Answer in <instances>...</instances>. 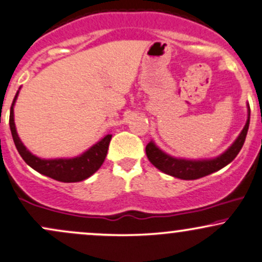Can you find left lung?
<instances>
[{
    "mask_svg": "<svg viewBox=\"0 0 262 262\" xmlns=\"http://www.w3.org/2000/svg\"><path fill=\"white\" fill-rule=\"evenodd\" d=\"M249 124H250V106L248 104V119L245 126L235 141L226 149L222 155L214 157L210 159H186V158H177L164 150L159 148L157 144L150 141L146 146V155L149 162L157 169L163 171V173L170 175V177L178 178L181 180H196L200 178H204L206 175H210L214 171H218L228 165L233 159L241 152L243 144L245 142L247 134L249 130Z\"/></svg>",
    "mask_w": 262,
    "mask_h": 262,
    "instance_id": "obj_1",
    "label": "left lung"
}]
</instances>
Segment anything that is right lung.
<instances>
[{"label": "right lung", "mask_w": 262, "mask_h": 262, "mask_svg": "<svg viewBox=\"0 0 262 262\" xmlns=\"http://www.w3.org/2000/svg\"><path fill=\"white\" fill-rule=\"evenodd\" d=\"M20 88L17 91L13 103L11 106V113H9V127H11L12 137H13L15 148L23 161L27 163L29 167H32L34 170L38 173L45 175V177L51 178L57 181L62 183H77L88 179L91 175H93L95 171L101 167L109 148L112 135L107 134L93 144L91 148H88L82 155L72 157V158H54V159H45L33 155L29 149L24 146L20 141L19 136L17 134V128L14 124V105L17 100L18 94H19Z\"/></svg>", "instance_id": "add662e5"}]
</instances>
